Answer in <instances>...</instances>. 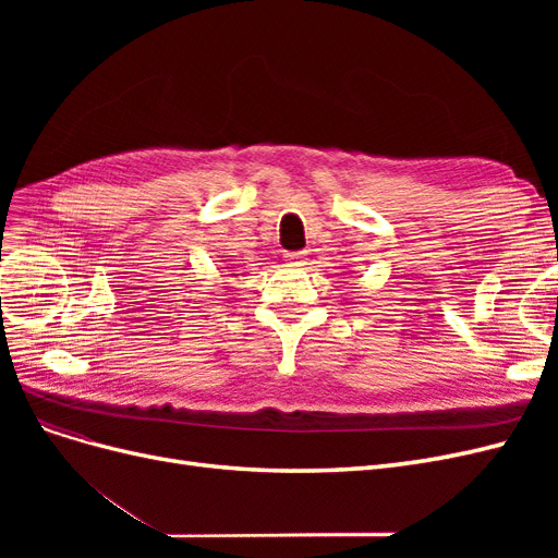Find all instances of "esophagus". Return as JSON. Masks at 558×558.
Here are the masks:
<instances>
[{
	"instance_id": "1",
	"label": "esophagus",
	"mask_w": 558,
	"mask_h": 558,
	"mask_svg": "<svg viewBox=\"0 0 558 558\" xmlns=\"http://www.w3.org/2000/svg\"><path fill=\"white\" fill-rule=\"evenodd\" d=\"M286 258H289V263L295 267L305 265V256H302V253H286Z\"/></svg>"
}]
</instances>
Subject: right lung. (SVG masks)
<instances>
[{"instance_id": "1", "label": "right lung", "mask_w": 558, "mask_h": 558, "mask_svg": "<svg viewBox=\"0 0 558 558\" xmlns=\"http://www.w3.org/2000/svg\"><path fill=\"white\" fill-rule=\"evenodd\" d=\"M228 269H232V267H228Z\"/></svg>"}]
</instances>
